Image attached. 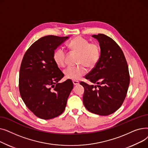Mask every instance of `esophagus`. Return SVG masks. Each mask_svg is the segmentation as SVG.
Here are the masks:
<instances>
[{"mask_svg": "<svg viewBox=\"0 0 148 148\" xmlns=\"http://www.w3.org/2000/svg\"><path fill=\"white\" fill-rule=\"evenodd\" d=\"M73 82L74 85H78L79 84V82L77 81V80H73Z\"/></svg>", "mask_w": 148, "mask_h": 148, "instance_id": "obj_1", "label": "esophagus"}]
</instances>
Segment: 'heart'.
<instances>
[{
  "label": "heart",
  "instance_id": "1",
  "mask_svg": "<svg viewBox=\"0 0 148 148\" xmlns=\"http://www.w3.org/2000/svg\"><path fill=\"white\" fill-rule=\"evenodd\" d=\"M73 51L79 54L78 63L83 64L78 66H69L64 70V74L68 79L79 80L86 73L84 65L88 68L94 67L101 58V48L96 42H89L87 39L82 36L73 38L68 44ZM53 59L59 66L66 64V53L64 48H58L53 53Z\"/></svg>",
  "mask_w": 148,
  "mask_h": 148
}]
</instances>
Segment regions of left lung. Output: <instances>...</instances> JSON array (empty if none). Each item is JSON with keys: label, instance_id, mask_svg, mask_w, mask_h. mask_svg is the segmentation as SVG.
<instances>
[{"label": "left lung", "instance_id": "1", "mask_svg": "<svg viewBox=\"0 0 148 148\" xmlns=\"http://www.w3.org/2000/svg\"><path fill=\"white\" fill-rule=\"evenodd\" d=\"M92 36L99 42L101 54L85 78L98 85L80 82L84 88L83 101L90 112L107 116L119 108L126 97L130 81L128 66L122 49L112 38L103 34Z\"/></svg>", "mask_w": 148, "mask_h": 148}]
</instances>
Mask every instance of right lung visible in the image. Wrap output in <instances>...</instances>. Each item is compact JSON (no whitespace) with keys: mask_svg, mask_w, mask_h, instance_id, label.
<instances>
[{"mask_svg":"<svg viewBox=\"0 0 148 148\" xmlns=\"http://www.w3.org/2000/svg\"><path fill=\"white\" fill-rule=\"evenodd\" d=\"M68 38L43 36L30 45L21 61L18 84L20 95L29 109L42 119L54 118L64 112L73 88L69 79L58 83L64 74L53 57L54 50Z\"/></svg>","mask_w":148,"mask_h":148,"instance_id":"obj_1","label":"right lung"}]
</instances>
